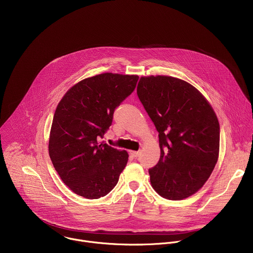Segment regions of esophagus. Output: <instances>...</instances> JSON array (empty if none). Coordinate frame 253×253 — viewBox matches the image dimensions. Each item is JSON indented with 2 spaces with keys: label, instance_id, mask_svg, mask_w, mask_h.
Masks as SVG:
<instances>
[{
  "label": "esophagus",
  "instance_id": "esophagus-1",
  "mask_svg": "<svg viewBox=\"0 0 253 253\" xmlns=\"http://www.w3.org/2000/svg\"><path fill=\"white\" fill-rule=\"evenodd\" d=\"M129 154H130L132 157L137 158V157H139V155H140V151H129Z\"/></svg>",
  "mask_w": 253,
  "mask_h": 253
}]
</instances>
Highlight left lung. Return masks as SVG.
Returning <instances> with one entry per match:
<instances>
[{
	"label": "left lung",
	"instance_id": "8db88e82",
	"mask_svg": "<svg viewBox=\"0 0 253 253\" xmlns=\"http://www.w3.org/2000/svg\"><path fill=\"white\" fill-rule=\"evenodd\" d=\"M137 96L159 137L160 158L148 170L163 198L182 200L211 176L219 150V124L205 97L191 84L171 76L141 77Z\"/></svg>",
	"mask_w": 253,
	"mask_h": 253
}]
</instances>
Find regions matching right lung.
Wrapping results in <instances>:
<instances>
[{"label": "right lung", "mask_w": 253, "mask_h": 253, "mask_svg": "<svg viewBox=\"0 0 253 253\" xmlns=\"http://www.w3.org/2000/svg\"><path fill=\"white\" fill-rule=\"evenodd\" d=\"M138 76L103 73L67 91L52 121L48 151L61 180L75 194L99 199L109 194L128 154L99 143L112 126L114 112L135 89Z\"/></svg>", "instance_id": "right-lung-1"}]
</instances>
